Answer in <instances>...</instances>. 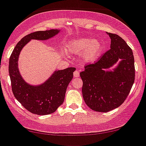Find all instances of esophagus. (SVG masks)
Listing matches in <instances>:
<instances>
[{"label": "esophagus", "mask_w": 146, "mask_h": 146, "mask_svg": "<svg viewBox=\"0 0 146 146\" xmlns=\"http://www.w3.org/2000/svg\"><path fill=\"white\" fill-rule=\"evenodd\" d=\"M73 76H74V78H78L80 76V73H79V70H75L74 73H73Z\"/></svg>", "instance_id": "esophagus-1"}]
</instances>
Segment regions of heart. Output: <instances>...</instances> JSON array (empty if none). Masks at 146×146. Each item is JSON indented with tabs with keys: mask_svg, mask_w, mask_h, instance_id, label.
I'll list each match as a JSON object with an SVG mask.
<instances>
[{
	"mask_svg": "<svg viewBox=\"0 0 146 146\" xmlns=\"http://www.w3.org/2000/svg\"><path fill=\"white\" fill-rule=\"evenodd\" d=\"M68 52L80 54L81 59L85 63H92L100 56L103 45L98 40L89 38H74L69 40L65 45Z\"/></svg>",
	"mask_w": 146,
	"mask_h": 146,
	"instance_id": "b5f03b06",
	"label": "heart"
}]
</instances>
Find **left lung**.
<instances>
[{
	"label": "left lung",
	"mask_w": 146,
	"mask_h": 146,
	"mask_svg": "<svg viewBox=\"0 0 146 146\" xmlns=\"http://www.w3.org/2000/svg\"><path fill=\"white\" fill-rule=\"evenodd\" d=\"M111 39L110 49L94 64L87 65L80 76L82 92L87 106L97 112L117 108L129 94L135 79L134 58L129 46L117 34L107 33ZM118 60L113 71H107Z\"/></svg>",
	"instance_id": "left-lung-1"
}]
</instances>
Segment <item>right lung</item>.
I'll use <instances>...</instances> for the list:
<instances>
[{"mask_svg":"<svg viewBox=\"0 0 146 146\" xmlns=\"http://www.w3.org/2000/svg\"><path fill=\"white\" fill-rule=\"evenodd\" d=\"M57 29L40 31L24 36L17 44L9 60V74L14 96L31 113L45 115L53 113L63 104L69 82L73 77L74 67L55 70L44 83L31 85L21 76L18 69V59L23 47L32 39L45 40L58 34Z\"/></svg>","mask_w":146,"mask_h":146,"instance_id":"add662e5","label":"right lung"}]
</instances>
